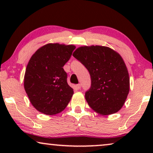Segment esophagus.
I'll use <instances>...</instances> for the list:
<instances>
[{"instance_id": "esophagus-1", "label": "esophagus", "mask_w": 153, "mask_h": 153, "mask_svg": "<svg viewBox=\"0 0 153 153\" xmlns=\"http://www.w3.org/2000/svg\"><path fill=\"white\" fill-rule=\"evenodd\" d=\"M81 87V84H77V85H76V88H78V89H80Z\"/></svg>"}]
</instances>
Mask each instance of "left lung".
I'll list each match as a JSON object with an SVG mask.
<instances>
[{
	"instance_id": "1",
	"label": "left lung",
	"mask_w": 153,
	"mask_h": 153,
	"mask_svg": "<svg viewBox=\"0 0 153 153\" xmlns=\"http://www.w3.org/2000/svg\"><path fill=\"white\" fill-rule=\"evenodd\" d=\"M73 56L91 75V87L85 94L92 109L105 116L118 112L124 105L129 91V76L123 58L108 47L83 46Z\"/></svg>"
}]
</instances>
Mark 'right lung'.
<instances>
[{
  "label": "right lung",
  "mask_w": 153,
  "mask_h": 153,
  "mask_svg": "<svg viewBox=\"0 0 153 153\" xmlns=\"http://www.w3.org/2000/svg\"><path fill=\"white\" fill-rule=\"evenodd\" d=\"M75 48L72 45L49 43L39 48L29 60L24 89L31 104L42 114H59L72 99L74 91L68 84L62 67Z\"/></svg>",
  "instance_id": "add662e5"
}]
</instances>
